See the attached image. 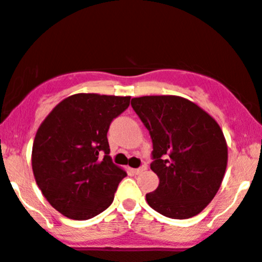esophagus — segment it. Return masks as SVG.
Here are the masks:
<instances>
[{
    "label": "esophagus",
    "instance_id": "34e87169",
    "mask_svg": "<svg viewBox=\"0 0 262 262\" xmlns=\"http://www.w3.org/2000/svg\"><path fill=\"white\" fill-rule=\"evenodd\" d=\"M146 170V167H141V168H137V169H133V172L136 173V174H139V173H142Z\"/></svg>",
    "mask_w": 262,
    "mask_h": 262
}]
</instances>
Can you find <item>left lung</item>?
Segmentation results:
<instances>
[{"label":"left lung","instance_id":"8db88e82","mask_svg":"<svg viewBox=\"0 0 262 262\" xmlns=\"http://www.w3.org/2000/svg\"><path fill=\"white\" fill-rule=\"evenodd\" d=\"M132 107L152 139L151 169L159 186L146 194L148 205L169 219L196 216L224 180L227 145L221 128L198 104L177 95L133 98Z\"/></svg>","mask_w":262,"mask_h":262}]
</instances>
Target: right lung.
<instances>
[{
  "label": "right lung",
  "mask_w": 262,
  "mask_h": 262,
  "mask_svg": "<svg viewBox=\"0 0 262 262\" xmlns=\"http://www.w3.org/2000/svg\"><path fill=\"white\" fill-rule=\"evenodd\" d=\"M130 97L79 93L54 107L37 129L32 147L36 183L51 207L72 220H89L114 202L126 176L112 163L110 124Z\"/></svg>",
  "instance_id": "add662e5"
}]
</instances>
